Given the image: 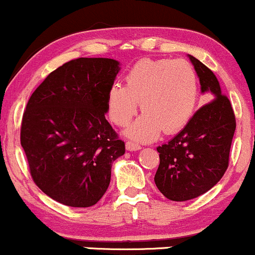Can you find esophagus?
I'll return each mask as SVG.
<instances>
[{"mask_svg": "<svg viewBox=\"0 0 255 255\" xmlns=\"http://www.w3.org/2000/svg\"><path fill=\"white\" fill-rule=\"evenodd\" d=\"M126 148H127L128 151H137L141 148V146L134 141H127L126 142Z\"/></svg>", "mask_w": 255, "mask_h": 255, "instance_id": "esophagus-1", "label": "esophagus"}]
</instances>
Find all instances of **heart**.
I'll list each match as a JSON object with an SVG mask.
<instances>
[{"label": "heart", "instance_id": "b5f03b06", "mask_svg": "<svg viewBox=\"0 0 255 255\" xmlns=\"http://www.w3.org/2000/svg\"><path fill=\"white\" fill-rule=\"evenodd\" d=\"M125 86L113 84L107 96V113L119 127L128 125L137 111L144 114L127 128L126 135L151 141L175 133L188 124L198 99V78L184 60H142L125 75Z\"/></svg>", "mask_w": 255, "mask_h": 255}]
</instances>
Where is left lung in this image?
Listing matches in <instances>:
<instances>
[{
  "instance_id": "1",
  "label": "left lung",
  "mask_w": 255,
  "mask_h": 255,
  "mask_svg": "<svg viewBox=\"0 0 255 255\" xmlns=\"http://www.w3.org/2000/svg\"><path fill=\"white\" fill-rule=\"evenodd\" d=\"M206 103L168 144L158 146L159 166L154 182L172 201L198 198L218 183L229 164L236 121L211 69L188 55ZM212 102H210L209 101Z\"/></svg>"
}]
</instances>
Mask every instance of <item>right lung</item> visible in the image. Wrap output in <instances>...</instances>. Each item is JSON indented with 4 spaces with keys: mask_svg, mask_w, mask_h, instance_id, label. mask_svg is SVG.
<instances>
[{
    "mask_svg": "<svg viewBox=\"0 0 255 255\" xmlns=\"http://www.w3.org/2000/svg\"><path fill=\"white\" fill-rule=\"evenodd\" d=\"M113 58L80 57L51 72L32 93L20 141L34 183L57 203L97 204L114 160L125 154L105 119L109 87L120 72Z\"/></svg>",
    "mask_w": 255,
    "mask_h": 255,
    "instance_id": "obj_1",
    "label": "right lung"
}]
</instances>
